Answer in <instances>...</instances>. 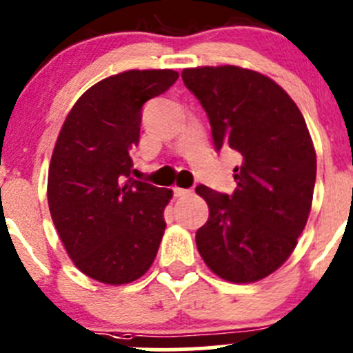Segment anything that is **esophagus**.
<instances>
[{
    "instance_id": "obj_1",
    "label": "esophagus",
    "mask_w": 353,
    "mask_h": 353,
    "mask_svg": "<svg viewBox=\"0 0 353 353\" xmlns=\"http://www.w3.org/2000/svg\"><path fill=\"white\" fill-rule=\"evenodd\" d=\"M174 196H186V194H191L193 190H184V188H174Z\"/></svg>"
}]
</instances>
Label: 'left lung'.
<instances>
[{
    "label": "left lung",
    "instance_id": "left-lung-1",
    "mask_svg": "<svg viewBox=\"0 0 353 353\" xmlns=\"http://www.w3.org/2000/svg\"><path fill=\"white\" fill-rule=\"evenodd\" d=\"M208 116L216 152L241 155L232 194L199 184L210 215L196 232L208 268L249 283L275 272L297 245L311 212L316 152L304 116L280 85L237 66L183 71Z\"/></svg>",
    "mask_w": 353,
    "mask_h": 353
}]
</instances>
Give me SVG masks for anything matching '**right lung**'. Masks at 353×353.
I'll list each match as a JSON object with an SVG mask.
<instances>
[{"label": "right lung", "mask_w": 353, "mask_h": 353, "mask_svg": "<svg viewBox=\"0 0 353 353\" xmlns=\"http://www.w3.org/2000/svg\"><path fill=\"white\" fill-rule=\"evenodd\" d=\"M179 73L131 70L88 88L59 131L48 179L52 222L77 268L123 285L154 263L172 191L131 177L145 102Z\"/></svg>", "instance_id": "1"}]
</instances>
